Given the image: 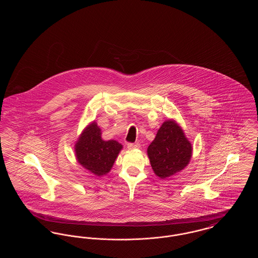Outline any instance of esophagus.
<instances>
[{
	"instance_id": "34e87169",
	"label": "esophagus",
	"mask_w": 258,
	"mask_h": 258,
	"mask_svg": "<svg viewBox=\"0 0 258 258\" xmlns=\"http://www.w3.org/2000/svg\"><path fill=\"white\" fill-rule=\"evenodd\" d=\"M126 147L128 149H138V148H140V144L139 143H127Z\"/></svg>"
}]
</instances>
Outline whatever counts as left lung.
Instances as JSON below:
<instances>
[{
  "instance_id": "8db88e82",
  "label": "left lung",
  "mask_w": 258,
  "mask_h": 258,
  "mask_svg": "<svg viewBox=\"0 0 258 258\" xmlns=\"http://www.w3.org/2000/svg\"><path fill=\"white\" fill-rule=\"evenodd\" d=\"M191 144L182 128L173 121H166L147 152L153 170L160 178L165 179L184 169L191 158Z\"/></svg>"
}]
</instances>
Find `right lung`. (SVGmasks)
<instances>
[{"label":"right lung","instance_id":"add662e5","mask_svg":"<svg viewBox=\"0 0 258 258\" xmlns=\"http://www.w3.org/2000/svg\"><path fill=\"white\" fill-rule=\"evenodd\" d=\"M123 146L115 140L104 141L97 123H91L75 145L78 162L95 175L101 176L110 171Z\"/></svg>","mask_w":258,"mask_h":258}]
</instances>
